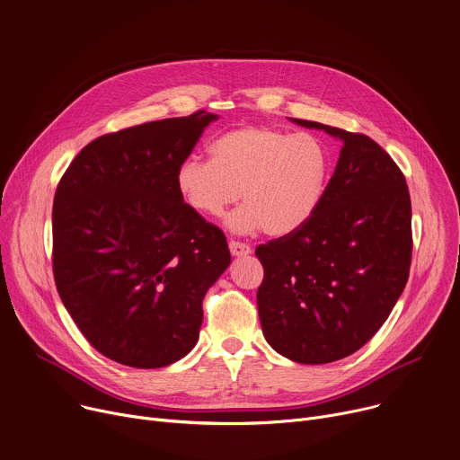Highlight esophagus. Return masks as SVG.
Returning a JSON list of instances; mask_svg holds the SVG:
<instances>
[{"label": "esophagus", "instance_id": "34e87169", "mask_svg": "<svg viewBox=\"0 0 460 460\" xmlns=\"http://www.w3.org/2000/svg\"><path fill=\"white\" fill-rule=\"evenodd\" d=\"M229 252L233 257H243L252 253V245L245 242H238V240H229Z\"/></svg>", "mask_w": 460, "mask_h": 460}]
</instances>
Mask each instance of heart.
Instances as JSON below:
<instances>
[{"label":"heart","mask_w":460,"mask_h":460,"mask_svg":"<svg viewBox=\"0 0 460 460\" xmlns=\"http://www.w3.org/2000/svg\"><path fill=\"white\" fill-rule=\"evenodd\" d=\"M211 161L185 157L176 190L199 217L218 218L242 192V207L227 218L236 233L262 229L282 236L303 227L317 211L330 178L326 145L312 134L243 127L218 136Z\"/></svg>","instance_id":"obj_1"}]
</instances>
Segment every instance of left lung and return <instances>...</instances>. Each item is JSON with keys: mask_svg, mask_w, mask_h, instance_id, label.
<instances>
[{"mask_svg": "<svg viewBox=\"0 0 460 460\" xmlns=\"http://www.w3.org/2000/svg\"><path fill=\"white\" fill-rule=\"evenodd\" d=\"M343 148L314 217L261 243L257 291L266 341L305 365L343 359L387 321L407 284L412 231L405 176L365 134L294 119Z\"/></svg>", "mask_w": 460, "mask_h": 460, "instance_id": "8db88e82", "label": "left lung"}]
</instances>
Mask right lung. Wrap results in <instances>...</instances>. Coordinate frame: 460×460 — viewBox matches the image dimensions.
<instances>
[{
  "mask_svg": "<svg viewBox=\"0 0 460 460\" xmlns=\"http://www.w3.org/2000/svg\"><path fill=\"white\" fill-rule=\"evenodd\" d=\"M217 115L152 120L82 148L53 203V275L88 343L136 368L198 341L205 291L231 262L226 234L176 190L178 164Z\"/></svg>",
  "mask_w": 460,
  "mask_h": 460,
  "instance_id": "obj_1",
  "label": "right lung"
}]
</instances>
